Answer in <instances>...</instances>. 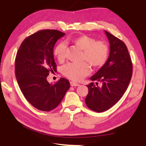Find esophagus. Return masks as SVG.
Returning <instances> with one entry per match:
<instances>
[{
	"instance_id": "esophagus-1",
	"label": "esophagus",
	"mask_w": 146,
	"mask_h": 146,
	"mask_svg": "<svg viewBox=\"0 0 146 146\" xmlns=\"http://www.w3.org/2000/svg\"><path fill=\"white\" fill-rule=\"evenodd\" d=\"M70 85L72 86V87H78V86L80 85V84H79V83H78L71 82H70Z\"/></svg>"
}]
</instances>
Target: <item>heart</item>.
<instances>
[{
    "mask_svg": "<svg viewBox=\"0 0 146 146\" xmlns=\"http://www.w3.org/2000/svg\"><path fill=\"white\" fill-rule=\"evenodd\" d=\"M72 42L83 50L82 60L87 61L94 67L102 66L106 61L109 55V46L106 41L96 40L89 35H83L75 38ZM66 53L67 46L64 42L59 43L54 50V55L59 61L64 60ZM88 63L83 61L81 63H67L62 68V72L72 80L80 81L91 71Z\"/></svg>",
    "mask_w": 146,
    "mask_h": 146,
    "instance_id": "heart-1",
    "label": "heart"
}]
</instances>
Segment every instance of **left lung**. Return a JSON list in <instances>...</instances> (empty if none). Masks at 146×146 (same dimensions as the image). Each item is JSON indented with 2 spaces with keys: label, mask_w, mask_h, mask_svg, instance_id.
<instances>
[{
  "label": "left lung",
  "mask_w": 146,
  "mask_h": 146,
  "mask_svg": "<svg viewBox=\"0 0 146 146\" xmlns=\"http://www.w3.org/2000/svg\"><path fill=\"white\" fill-rule=\"evenodd\" d=\"M110 44L108 59L90 78L102 82L101 87L92 82L87 85L89 92L85 100L90 109L102 113L114 106L127 90L133 74V64L125 44L105 30ZM98 84V82L96 83Z\"/></svg>",
  "instance_id": "left-lung-1"
}]
</instances>
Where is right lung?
Instances as JSON below:
<instances>
[{
    "instance_id": "add662e5",
    "label": "right lung",
    "mask_w": 146,
    "mask_h": 146,
    "mask_svg": "<svg viewBox=\"0 0 146 146\" xmlns=\"http://www.w3.org/2000/svg\"><path fill=\"white\" fill-rule=\"evenodd\" d=\"M65 33L56 30H40L23 40L15 58V76L24 96L30 104L42 111L59 106L70 87V82L60 78L55 84L46 80L56 64L54 47Z\"/></svg>"
}]
</instances>
